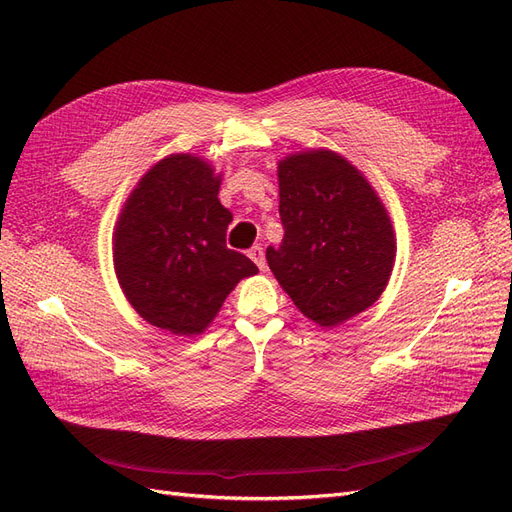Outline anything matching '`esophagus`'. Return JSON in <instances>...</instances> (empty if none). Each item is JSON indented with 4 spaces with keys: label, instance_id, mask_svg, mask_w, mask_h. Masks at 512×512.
<instances>
[{
    "label": "esophagus",
    "instance_id": "esophagus-1",
    "mask_svg": "<svg viewBox=\"0 0 512 512\" xmlns=\"http://www.w3.org/2000/svg\"><path fill=\"white\" fill-rule=\"evenodd\" d=\"M250 258L254 260V265H256L260 271H265L267 260H265V252H262L260 245H254V247H252V250H250Z\"/></svg>",
    "mask_w": 512,
    "mask_h": 512
}]
</instances>
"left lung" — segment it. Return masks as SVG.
<instances>
[{"label":"left lung","instance_id":"1","mask_svg":"<svg viewBox=\"0 0 512 512\" xmlns=\"http://www.w3.org/2000/svg\"><path fill=\"white\" fill-rule=\"evenodd\" d=\"M284 241L267 247L275 280L322 329L359 316L391 280L397 241L378 192L331 149L277 162Z\"/></svg>","mask_w":512,"mask_h":512}]
</instances>
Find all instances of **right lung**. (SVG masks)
<instances>
[{
  "mask_svg": "<svg viewBox=\"0 0 512 512\" xmlns=\"http://www.w3.org/2000/svg\"><path fill=\"white\" fill-rule=\"evenodd\" d=\"M222 173L194 153L153 164L121 207L113 230L117 282L136 314L194 337L218 316L254 262L226 247L232 213L220 203Z\"/></svg>",
  "mask_w": 512,
  "mask_h": 512,
  "instance_id": "right-lung-1",
  "label": "right lung"
}]
</instances>
